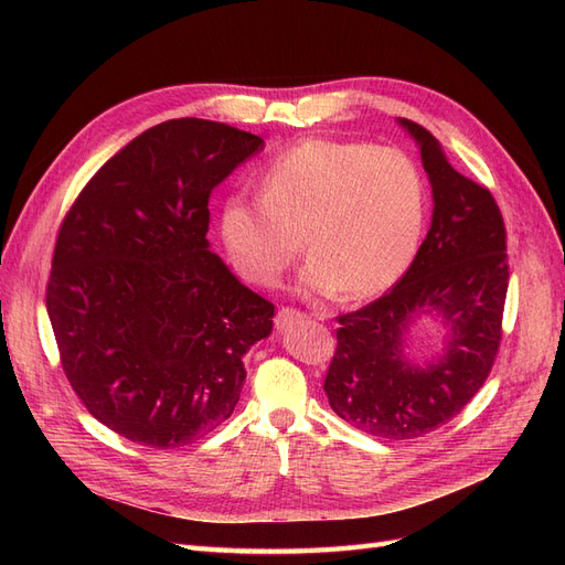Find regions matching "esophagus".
I'll use <instances>...</instances> for the list:
<instances>
[{"mask_svg": "<svg viewBox=\"0 0 565 565\" xmlns=\"http://www.w3.org/2000/svg\"><path fill=\"white\" fill-rule=\"evenodd\" d=\"M306 316L301 313V311H297V309H280L278 311V316H276V324L280 330H285V328H292L295 322H301Z\"/></svg>", "mask_w": 565, "mask_h": 565, "instance_id": "34e87169", "label": "esophagus"}]
</instances>
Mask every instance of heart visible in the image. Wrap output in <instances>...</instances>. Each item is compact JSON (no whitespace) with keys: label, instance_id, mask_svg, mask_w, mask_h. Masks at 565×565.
<instances>
[{"label":"heart","instance_id":"heart-1","mask_svg":"<svg viewBox=\"0 0 565 565\" xmlns=\"http://www.w3.org/2000/svg\"><path fill=\"white\" fill-rule=\"evenodd\" d=\"M426 193L417 164L396 148L311 139L273 160L262 198L233 195L221 210L231 264L259 287L278 285L301 252L299 292L380 295L413 264Z\"/></svg>","mask_w":565,"mask_h":565}]
</instances>
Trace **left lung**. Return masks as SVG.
<instances>
[{"mask_svg": "<svg viewBox=\"0 0 565 565\" xmlns=\"http://www.w3.org/2000/svg\"><path fill=\"white\" fill-rule=\"evenodd\" d=\"M398 125L419 146L434 195L431 228L391 292L339 316L324 377L330 407L355 429L409 440L459 415L492 370L509 287L507 231L488 188L455 172L434 136ZM419 312H438L451 334L441 355L408 361L404 334Z\"/></svg>", "mask_w": 565, "mask_h": 565, "instance_id": "obj_1", "label": "left lung"}]
</instances>
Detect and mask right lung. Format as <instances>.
Returning a JSON list of instances; mask_svg holds the SVG:
<instances>
[{
	"instance_id": "add662e5",
	"label": "right lung",
	"mask_w": 565,
	"mask_h": 565,
	"mask_svg": "<svg viewBox=\"0 0 565 565\" xmlns=\"http://www.w3.org/2000/svg\"><path fill=\"white\" fill-rule=\"evenodd\" d=\"M262 136L212 119L150 127L113 156L65 214L46 311L84 407L150 448H181L226 422L243 355L276 306L210 252V195Z\"/></svg>"
}]
</instances>
